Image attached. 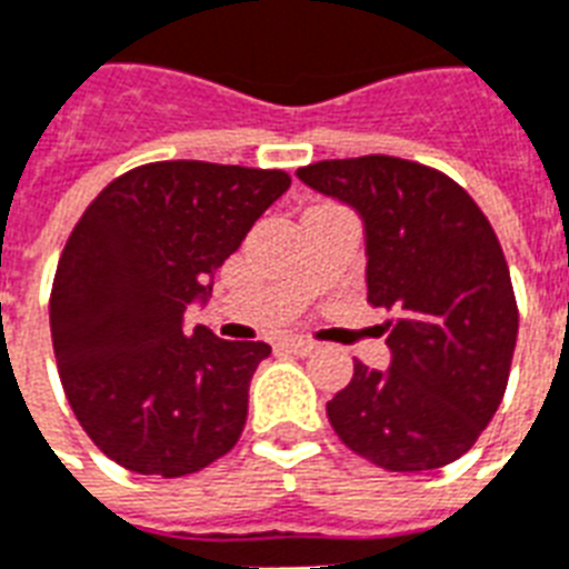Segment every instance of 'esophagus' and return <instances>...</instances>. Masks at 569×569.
Returning <instances> with one entry per match:
<instances>
[{
    "instance_id": "34e87169",
    "label": "esophagus",
    "mask_w": 569,
    "mask_h": 569,
    "mask_svg": "<svg viewBox=\"0 0 569 569\" xmlns=\"http://www.w3.org/2000/svg\"><path fill=\"white\" fill-rule=\"evenodd\" d=\"M284 347L297 356H308L317 350L315 341H311V338H302V335H290V338H284Z\"/></svg>"
}]
</instances>
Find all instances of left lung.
<instances>
[{"label": "left lung", "mask_w": 569, "mask_h": 569, "mask_svg": "<svg viewBox=\"0 0 569 569\" xmlns=\"http://www.w3.org/2000/svg\"><path fill=\"white\" fill-rule=\"evenodd\" d=\"M297 174L359 210L368 302L398 315L386 320L389 371L356 362L326 403L329 425L389 472L453 463L496 416L517 347V297L490 219L457 180L386 153Z\"/></svg>", "instance_id": "left-lung-1"}]
</instances>
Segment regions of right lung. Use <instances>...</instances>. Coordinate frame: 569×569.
Returning <instances> with one entry per match:
<instances>
[{
	"instance_id": "add662e5",
	"label": "right lung",
	"mask_w": 569,
	"mask_h": 569,
	"mask_svg": "<svg viewBox=\"0 0 569 569\" xmlns=\"http://www.w3.org/2000/svg\"><path fill=\"white\" fill-rule=\"evenodd\" d=\"M288 187L281 169L148 162L79 216L52 279V350L73 416L109 460L180 478L237 445L270 345L187 332L183 315Z\"/></svg>"
}]
</instances>
